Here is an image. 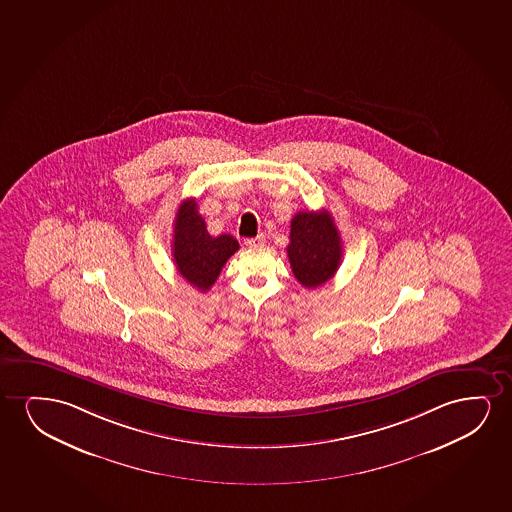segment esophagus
<instances>
[{
	"instance_id": "1",
	"label": "esophagus",
	"mask_w": 512,
	"mask_h": 512,
	"mask_svg": "<svg viewBox=\"0 0 512 512\" xmlns=\"http://www.w3.org/2000/svg\"><path fill=\"white\" fill-rule=\"evenodd\" d=\"M264 243H266V236L264 234H259L257 238L245 239V245L250 246V248H257V246H262Z\"/></svg>"
}]
</instances>
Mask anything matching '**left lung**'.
<instances>
[{
  "mask_svg": "<svg viewBox=\"0 0 512 512\" xmlns=\"http://www.w3.org/2000/svg\"><path fill=\"white\" fill-rule=\"evenodd\" d=\"M290 267L302 287H322L336 274L343 248L329 211H299L290 224Z\"/></svg>",
  "mask_w": 512,
  "mask_h": 512,
  "instance_id": "obj_1",
  "label": "left lung"
}]
</instances>
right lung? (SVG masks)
<instances>
[{"label": "right lung", "mask_w": 512, "mask_h": 512, "mask_svg": "<svg viewBox=\"0 0 512 512\" xmlns=\"http://www.w3.org/2000/svg\"><path fill=\"white\" fill-rule=\"evenodd\" d=\"M238 250V241L229 234L217 238L208 234L194 199L183 201L176 213L173 257L178 273L192 287L201 292L210 290L225 262Z\"/></svg>", "instance_id": "1"}]
</instances>
